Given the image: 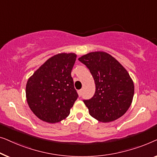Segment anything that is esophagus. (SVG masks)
I'll return each mask as SVG.
<instances>
[{
	"label": "esophagus",
	"instance_id": "34e87169",
	"mask_svg": "<svg viewBox=\"0 0 157 157\" xmlns=\"http://www.w3.org/2000/svg\"><path fill=\"white\" fill-rule=\"evenodd\" d=\"M82 90H78V94H79V96L82 95Z\"/></svg>",
	"mask_w": 157,
	"mask_h": 157
}]
</instances>
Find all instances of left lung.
Instances as JSON below:
<instances>
[{"label": "left lung", "mask_w": 157, "mask_h": 157, "mask_svg": "<svg viewBox=\"0 0 157 157\" xmlns=\"http://www.w3.org/2000/svg\"><path fill=\"white\" fill-rule=\"evenodd\" d=\"M78 59L90 70L95 83L94 96L84 100L89 114L101 122L121 117L129 108L134 93L133 80L127 70L105 52H92Z\"/></svg>", "instance_id": "left-lung-1"}]
</instances>
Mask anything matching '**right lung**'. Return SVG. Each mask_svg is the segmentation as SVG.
<instances>
[{
	"instance_id": "right-lung-1",
	"label": "right lung",
	"mask_w": 157,
	"mask_h": 157,
	"mask_svg": "<svg viewBox=\"0 0 157 157\" xmlns=\"http://www.w3.org/2000/svg\"><path fill=\"white\" fill-rule=\"evenodd\" d=\"M77 55L59 53L42 65L28 79L26 98L40 120L56 123L65 120L78 98L71 72Z\"/></svg>"
}]
</instances>
